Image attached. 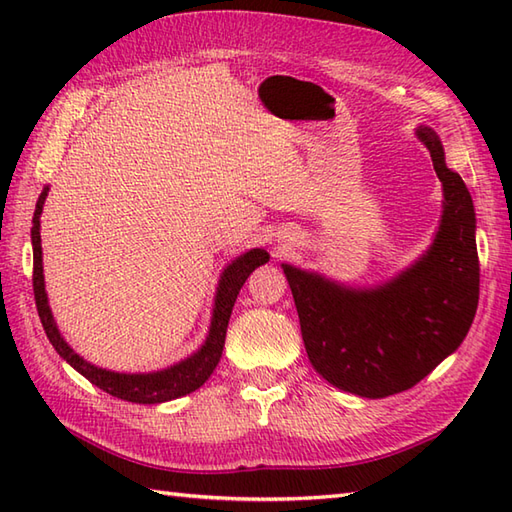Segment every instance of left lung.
Instances as JSON below:
<instances>
[{"label": "left lung", "mask_w": 512, "mask_h": 512, "mask_svg": "<svg viewBox=\"0 0 512 512\" xmlns=\"http://www.w3.org/2000/svg\"><path fill=\"white\" fill-rule=\"evenodd\" d=\"M442 182L444 211L431 248L387 284L356 290L284 264L312 367L343 391L385 398L411 389L458 350L480 299L475 209L444 162L438 134L418 127Z\"/></svg>", "instance_id": "8db88e82"}]
</instances>
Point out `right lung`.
I'll return each mask as SVG.
<instances>
[{"label":"right lung","instance_id":"right-lung-1","mask_svg":"<svg viewBox=\"0 0 512 512\" xmlns=\"http://www.w3.org/2000/svg\"><path fill=\"white\" fill-rule=\"evenodd\" d=\"M48 187H43L35 217H32V288H35V303L43 330H46L48 339L54 350L59 352L63 361H68L76 372L83 374L90 380L92 385L107 391L110 396H116L127 402H138V405H158V402H167L173 398L187 396L191 391L202 387L213 369L217 367L222 358L224 350V339H226V328L228 319H231V312L235 306V299L242 290L244 281L248 275L253 273L257 266L266 264L270 255L262 248H253L248 253L239 255L235 262L224 268L220 277V284H217L215 292V306H213V319L209 336H206L204 345L193 356L184 358V361L171 365L167 369H160V372H149V374H118L110 372V369H101L96 365H90L88 361L76 354L72 347L63 341V336L57 328V323L52 319V312L48 306V295H46V284H43V259H41V233H39V217L43 211V202H46Z\"/></svg>","mask_w":512,"mask_h":512}]
</instances>
